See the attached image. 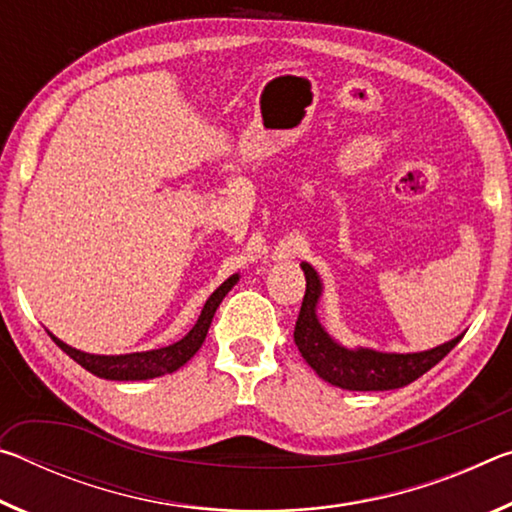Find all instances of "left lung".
I'll return each instance as SVG.
<instances>
[{
    "label": "left lung",
    "instance_id": "left-lung-1",
    "mask_svg": "<svg viewBox=\"0 0 512 512\" xmlns=\"http://www.w3.org/2000/svg\"><path fill=\"white\" fill-rule=\"evenodd\" d=\"M300 266L305 271L307 291L302 298L293 341H296L302 359L316 370L320 379L329 381L332 386L345 388V391H393V388H402L422 377L440 359H445L454 345L463 339L461 334L433 350L409 354L345 348L325 332V327L318 320L316 307L320 296H323V282H320L314 266L307 262Z\"/></svg>",
    "mask_w": 512,
    "mask_h": 512
}]
</instances>
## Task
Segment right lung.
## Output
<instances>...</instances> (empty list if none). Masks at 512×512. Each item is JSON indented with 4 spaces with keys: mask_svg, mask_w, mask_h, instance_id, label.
I'll return each mask as SVG.
<instances>
[{
    "mask_svg": "<svg viewBox=\"0 0 512 512\" xmlns=\"http://www.w3.org/2000/svg\"><path fill=\"white\" fill-rule=\"evenodd\" d=\"M239 282V275H230L219 289H216L210 298H207L205 307L198 316L196 325L189 329L183 339L167 345V348L158 350H146V352H131V354H90L72 348V345L63 343L56 339L54 334L49 332L51 339L58 345L60 350L69 354L79 366H83L92 375L101 379H112V381H140V379H153L169 375V372H176L180 366L194 357L201 348L207 329L212 325V318L216 314V307L221 305V300L228 296V291Z\"/></svg>",
    "mask_w": 512,
    "mask_h": 512,
    "instance_id": "obj_1",
    "label": "right lung"
}]
</instances>
